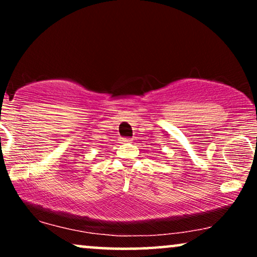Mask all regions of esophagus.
Listing matches in <instances>:
<instances>
[{"mask_svg":"<svg viewBox=\"0 0 257 257\" xmlns=\"http://www.w3.org/2000/svg\"><path fill=\"white\" fill-rule=\"evenodd\" d=\"M133 140L132 139H121V143L122 144H126V143H132Z\"/></svg>","mask_w":257,"mask_h":257,"instance_id":"34e87169","label":"esophagus"}]
</instances>
